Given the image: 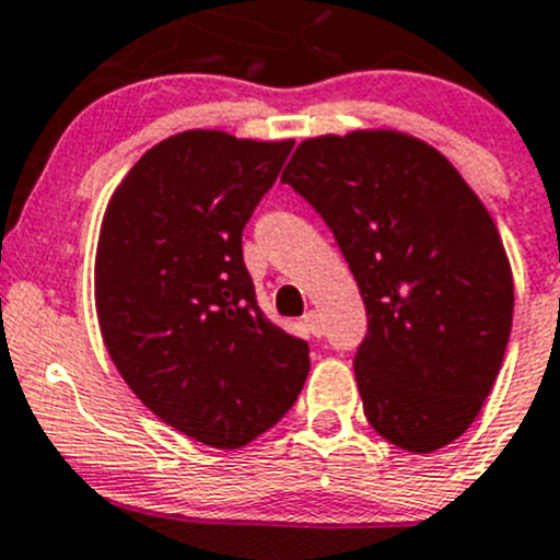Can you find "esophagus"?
Instances as JSON below:
<instances>
[{"mask_svg":"<svg viewBox=\"0 0 560 560\" xmlns=\"http://www.w3.org/2000/svg\"><path fill=\"white\" fill-rule=\"evenodd\" d=\"M304 326H307L310 331L315 334V337H320V334H323V318H320L318 310H307V313H304Z\"/></svg>","mask_w":560,"mask_h":560,"instance_id":"1","label":"esophagus"}]
</instances>
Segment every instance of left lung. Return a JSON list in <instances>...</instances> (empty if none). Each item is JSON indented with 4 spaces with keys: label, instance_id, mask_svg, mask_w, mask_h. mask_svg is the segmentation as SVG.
Here are the masks:
<instances>
[{
    "label": "left lung",
    "instance_id": "1",
    "mask_svg": "<svg viewBox=\"0 0 560 560\" xmlns=\"http://www.w3.org/2000/svg\"><path fill=\"white\" fill-rule=\"evenodd\" d=\"M282 183L334 232L366 304L355 353L383 440L434 453L491 394L512 328V269L480 196L429 142L394 129L310 137Z\"/></svg>",
    "mask_w": 560,
    "mask_h": 560
}]
</instances>
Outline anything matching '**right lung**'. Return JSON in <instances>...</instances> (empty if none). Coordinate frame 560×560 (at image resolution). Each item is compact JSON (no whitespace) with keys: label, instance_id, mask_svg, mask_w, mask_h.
<instances>
[{"label":"right lung","instance_id":"add662e5","mask_svg":"<svg viewBox=\"0 0 560 560\" xmlns=\"http://www.w3.org/2000/svg\"><path fill=\"white\" fill-rule=\"evenodd\" d=\"M293 140L172 135L120 180L102 218L96 318L120 377L164 423L237 451L291 409L310 348L261 313L242 229Z\"/></svg>","mask_w":560,"mask_h":560}]
</instances>
